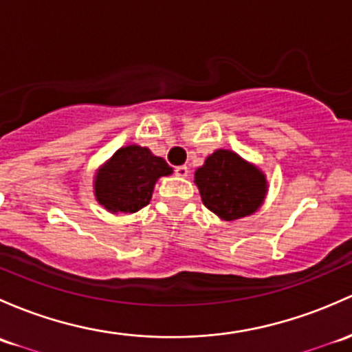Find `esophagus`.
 Returning a JSON list of instances; mask_svg holds the SVG:
<instances>
[{
    "mask_svg": "<svg viewBox=\"0 0 352 352\" xmlns=\"http://www.w3.org/2000/svg\"><path fill=\"white\" fill-rule=\"evenodd\" d=\"M175 175L180 177V179H186V177L188 175V168L186 165L175 166Z\"/></svg>",
    "mask_w": 352,
    "mask_h": 352,
    "instance_id": "34e87169",
    "label": "esophagus"
}]
</instances>
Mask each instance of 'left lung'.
<instances>
[{"mask_svg": "<svg viewBox=\"0 0 352 352\" xmlns=\"http://www.w3.org/2000/svg\"><path fill=\"white\" fill-rule=\"evenodd\" d=\"M201 199L223 221H236L256 212L268 194L263 170L232 150L219 148L194 173Z\"/></svg>", "mask_w": 352, "mask_h": 352, "instance_id": "8db88e82", "label": "left lung"}]
</instances>
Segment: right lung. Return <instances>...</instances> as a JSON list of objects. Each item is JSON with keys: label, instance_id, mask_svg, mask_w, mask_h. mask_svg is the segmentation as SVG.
I'll return each mask as SVG.
<instances>
[{"label": "right lung", "instance_id": "obj_1", "mask_svg": "<svg viewBox=\"0 0 352 352\" xmlns=\"http://www.w3.org/2000/svg\"><path fill=\"white\" fill-rule=\"evenodd\" d=\"M173 168L150 148L126 145L96 170L94 197L111 214L136 212L150 204L155 184Z\"/></svg>", "mask_w": 352, "mask_h": 352}]
</instances>
